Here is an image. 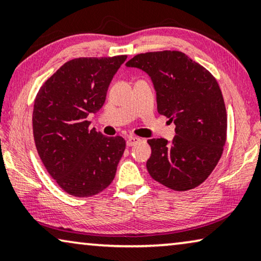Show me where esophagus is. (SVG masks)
I'll list each match as a JSON object with an SVG mask.
<instances>
[{"mask_svg":"<svg viewBox=\"0 0 261 261\" xmlns=\"http://www.w3.org/2000/svg\"><path fill=\"white\" fill-rule=\"evenodd\" d=\"M141 141H142V139L139 137H136V136H129V137H127V139H126V145L132 146V145L137 144V143H139Z\"/></svg>","mask_w":261,"mask_h":261,"instance_id":"esophagus-1","label":"esophagus"}]
</instances>
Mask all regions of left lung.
Returning a JSON list of instances; mask_svg holds the SVG:
<instances>
[{
  "label": "left lung",
  "instance_id": "1",
  "mask_svg": "<svg viewBox=\"0 0 261 261\" xmlns=\"http://www.w3.org/2000/svg\"><path fill=\"white\" fill-rule=\"evenodd\" d=\"M126 67L142 69L151 78L157 111L176 125L171 142L148 141L150 176L177 192L200 186L214 170L226 143L227 113L218 82L178 50L138 54Z\"/></svg>",
  "mask_w": 261,
  "mask_h": 261
}]
</instances>
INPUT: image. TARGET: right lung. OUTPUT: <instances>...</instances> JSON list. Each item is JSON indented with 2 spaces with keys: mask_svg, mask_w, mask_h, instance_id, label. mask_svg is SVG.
I'll list each match as a JSON object with an SVG mask.
<instances>
[{
  "mask_svg": "<svg viewBox=\"0 0 261 261\" xmlns=\"http://www.w3.org/2000/svg\"><path fill=\"white\" fill-rule=\"evenodd\" d=\"M125 60L126 56L73 59L36 95V150L48 174L69 195L93 196L115 178L125 141L90 130L87 116L102 108L110 83Z\"/></svg>",
  "mask_w": 261,
  "mask_h": 261,
  "instance_id": "add662e5",
  "label": "right lung"
}]
</instances>
